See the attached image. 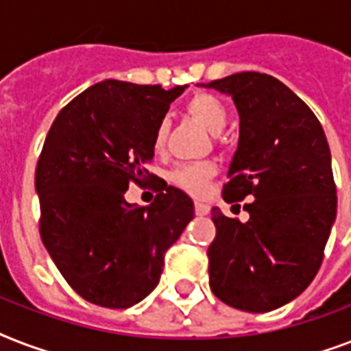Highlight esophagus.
<instances>
[{"instance_id": "34e87169", "label": "esophagus", "mask_w": 351, "mask_h": 351, "mask_svg": "<svg viewBox=\"0 0 351 351\" xmlns=\"http://www.w3.org/2000/svg\"><path fill=\"white\" fill-rule=\"evenodd\" d=\"M195 213L198 215V217H204V215L209 213V206L208 204L204 202H195Z\"/></svg>"}]
</instances>
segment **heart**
Wrapping results in <instances>:
<instances>
[{
    "instance_id": "obj_1",
    "label": "heart",
    "mask_w": 351,
    "mask_h": 351,
    "mask_svg": "<svg viewBox=\"0 0 351 351\" xmlns=\"http://www.w3.org/2000/svg\"><path fill=\"white\" fill-rule=\"evenodd\" d=\"M184 111L193 121H197L211 134H220L228 123V107L224 101L209 93H197L186 101ZM167 138V121H160L153 136L154 151H162ZM215 176V165L211 162H197L176 167L171 173V182L191 195L204 193L208 182Z\"/></svg>"
}]
</instances>
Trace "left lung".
Returning <instances> with one entry per match:
<instances>
[{
	"instance_id": "1",
	"label": "left lung",
	"mask_w": 351,
	"mask_h": 351,
	"mask_svg": "<svg viewBox=\"0 0 351 351\" xmlns=\"http://www.w3.org/2000/svg\"><path fill=\"white\" fill-rule=\"evenodd\" d=\"M200 85L230 95L240 117L222 198L255 197L244 204V224L211 209L217 237L208 247L209 286L237 310H277L315 278L335 222L326 134L310 107L269 74L237 73Z\"/></svg>"
}]
</instances>
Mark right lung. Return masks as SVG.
Returning a JSON list of instances; mask_svg holds the SVG:
<instances>
[{"instance_id": "add662e5", "label": "right lung", "mask_w": 351, "mask_h": 351, "mask_svg": "<svg viewBox=\"0 0 351 351\" xmlns=\"http://www.w3.org/2000/svg\"><path fill=\"white\" fill-rule=\"evenodd\" d=\"M165 90L106 80L63 107L36 165L43 245L69 286L93 304L121 310L160 280L164 255L195 217L186 193L156 182L153 204L125 202L129 184L154 182L145 164L171 101Z\"/></svg>"}]
</instances>
